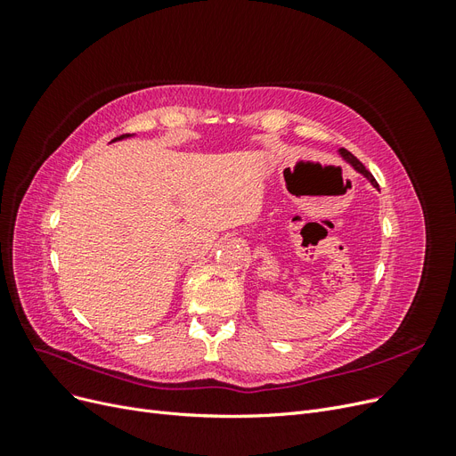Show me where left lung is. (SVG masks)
Masks as SVG:
<instances>
[{
  "label": "left lung",
  "instance_id": "obj_1",
  "mask_svg": "<svg viewBox=\"0 0 456 456\" xmlns=\"http://www.w3.org/2000/svg\"><path fill=\"white\" fill-rule=\"evenodd\" d=\"M338 156H340L344 161H348V163L352 165V167H354V171H357L360 175H363V176L367 178V181L379 190V184H377V181H375V176H372V175L365 169V165H363L360 159H357L354 154H350V151H348L346 148H338Z\"/></svg>",
  "mask_w": 456,
  "mask_h": 456
}]
</instances>
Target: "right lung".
Segmentation results:
<instances>
[{"instance_id": "add662e5", "label": "right lung", "mask_w": 456, "mask_h": 456, "mask_svg": "<svg viewBox=\"0 0 456 456\" xmlns=\"http://www.w3.org/2000/svg\"><path fill=\"white\" fill-rule=\"evenodd\" d=\"M129 136H133V134H121V136H118V139H114L112 142H116V141H123V139H129Z\"/></svg>"}]
</instances>
